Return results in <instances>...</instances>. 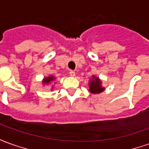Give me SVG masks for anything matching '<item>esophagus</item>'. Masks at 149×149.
Returning a JSON list of instances; mask_svg holds the SVG:
<instances>
[{"instance_id":"esophagus-1","label":"esophagus","mask_w":149,"mask_h":149,"mask_svg":"<svg viewBox=\"0 0 149 149\" xmlns=\"http://www.w3.org/2000/svg\"><path fill=\"white\" fill-rule=\"evenodd\" d=\"M70 75L72 76V77H74V76L75 75V72L74 71V70H70Z\"/></svg>"}]
</instances>
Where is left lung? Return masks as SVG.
Returning a JSON list of instances; mask_svg holds the SVG:
<instances>
[{"instance_id": "8db88e82", "label": "left lung", "mask_w": 149, "mask_h": 149, "mask_svg": "<svg viewBox=\"0 0 149 149\" xmlns=\"http://www.w3.org/2000/svg\"><path fill=\"white\" fill-rule=\"evenodd\" d=\"M104 90V88L101 87V81L99 78H95L93 76V79L90 80L89 84V91L93 94H99Z\"/></svg>"}]
</instances>
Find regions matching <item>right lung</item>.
Listing matches in <instances>:
<instances>
[{
	"label": "right lung",
	"instance_id": "obj_1",
	"mask_svg": "<svg viewBox=\"0 0 149 149\" xmlns=\"http://www.w3.org/2000/svg\"><path fill=\"white\" fill-rule=\"evenodd\" d=\"M54 79V78L53 76H49L48 78H45V79H44V83H49V82H51V81H53Z\"/></svg>",
	"mask_w": 149,
	"mask_h": 149
}]
</instances>
